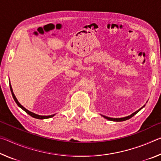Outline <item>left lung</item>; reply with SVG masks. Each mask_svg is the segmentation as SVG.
I'll return each mask as SVG.
<instances>
[{"label":"left lung","mask_w":161,"mask_h":161,"mask_svg":"<svg viewBox=\"0 0 161 161\" xmlns=\"http://www.w3.org/2000/svg\"><path fill=\"white\" fill-rule=\"evenodd\" d=\"M144 107H145V105L143 106V107H141V108H140L139 109H138V111H135L134 113L131 114H130V115L128 116L123 117V118H111V117H108V116H103V115H102V114H101V115H102V116L103 117V118H105V119H108V120H109V121H126V120H128V119H130V118H131V117H133L134 115H136V114H137V113L138 112V111L142 109V108H143Z\"/></svg>","instance_id":"1"}]
</instances>
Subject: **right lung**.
I'll list each match as a JSON object with an SVG mask.
<instances>
[{"instance_id": "obj_1", "label": "right lung", "mask_w": 161, "mask_h": 161, "mask_svg": "<svg viewBox=\"0 0 161 161\" xmlns=\"http://www.w3.org/2000/svg\"><path fill=\"white\" fill-rule=\"evenodd\" d=\"M10 91H11V93H12V96L13 97V99H14L15 103H17V105L19 107L21 108L22 109H23V111H25V112L29 114L30 116H31L32 117H33V118H35V119H49V118H52V117H53L55 114H53V115H50V116H41V115H38V114H35L33 112H32V111H30L29 110L27 109V108H25L24 107H23L20 103H19V102L18 101V99H16V97L15 96L14 93H13V89H12V86H11V84H10Z\"/></svg>"}]
</instances>
